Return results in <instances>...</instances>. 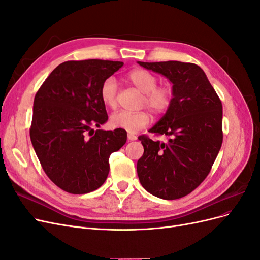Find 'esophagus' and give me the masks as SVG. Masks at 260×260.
Here are the masks:
<instances>
[{
    "instance_id": "obj_1",
    "label": "esophagus",
    "mask_w": 260,
    "mask_h": 260,
    "mask_svg": "<svg viewBox=\"0 0 260 260\" xmlns=\"http://www.w3.org/2000/svg\"><path fill=\"white\" fill-rule=\"evenodd\" d=\"M128 140L129 141H135V140H137V136L132 135V133H129V135H128Z\"/></svg>"
}]
</instances>
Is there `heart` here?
<instances>
[{
	"label": "heart",
	"instance_id": "obj_1",
	"mask_svg": "<svg viewBox=\"0 0 260 260\" xmlns=\"http://www.w3.org/2000/svg\"><path fill=\"white\" fill-rule=\"evenodd\" d=\"M129 81L144 93L142 105L146 106L154 115H161L168 111L174 101V90L168 84H157V77L146 69L137 68L128 74ZM119 85L114 77H108L100 89V98L107 107L115 108L118 103ZM149 122L146 112L119 111L111 116V125L116 129H122L129 133H135L144 128Z\"/></svg>",
	"mask_w": 260,
	"mask_h": 260
}]
</instances>
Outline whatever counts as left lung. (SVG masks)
I'll list each match as a JSON object with an SVG mask.
<instances>
[{
	"instance_id": "left-lung-1",
	"label": "left lung",
	"mask_w": 260,
	"mask_h": 260,
	"mask_svg": "<svg viewBox=\"0 0 260 260\" xmlns=\"http://www.w3.org/2000/svg\"><path fill=\"white\" fill-rule=\"evenodd\" d=\"M138 62L174 84L171 106L149 130L171 139L160 143L147 136L139 137L144 147L137 164L139 180L157 198L181 199L205 180L221 147V101L203 69L193 62Z\"/></svg>"
}]
</instances>
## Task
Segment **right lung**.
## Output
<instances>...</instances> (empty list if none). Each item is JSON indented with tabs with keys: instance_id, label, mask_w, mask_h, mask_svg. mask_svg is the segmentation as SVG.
Segmentation results:
<instances>
[{
	"instance_id": "obj_1",
	"label": "right lung",
	"mask_w": 260,
	"mask_h": 260,
	"mask_svg": "<svg viewBox=\"0 0 260 260\" xmlns=\"http://www.w3.org/2000/svg\"><path fill=\"white\" fill-rule=\"evenodd\" d=\"M122 61L68 60L55 68L38 90L30 139L44 172L62 191H95L109 172V156L122 147V129L93 130L107 121L101 85Z\"/></svg>"
}]
</instances>
